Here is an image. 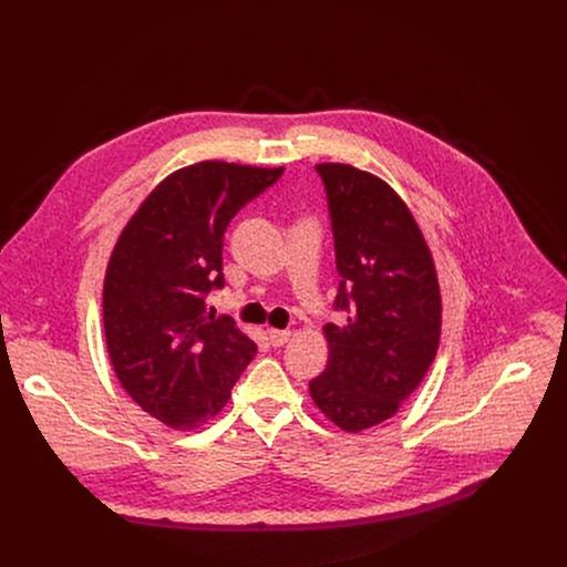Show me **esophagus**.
Returning a JSON list of instances; mask_svg holds the SVG:
<instances>
[{
    "instance_id": "1",
    "label": "esophagus",
    "mask_w": 567,
    "mask_h": 567,
    "mask_svg": "<svg viewBox=\"0 0 567 567\" xmlns=\"http://www.w3.org/2000/svg\"><path fill=\"white\" fill-rule=\"evenodd\" d=\"M289 339H291V332H282V330H267V341H269L274 348H282Z\"/></svg>"
}]
</instances>
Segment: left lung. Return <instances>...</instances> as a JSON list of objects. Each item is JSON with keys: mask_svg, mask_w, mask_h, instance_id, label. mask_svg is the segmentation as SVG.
I'll use <instances>...</instances> for the list:
<instances>
[{"mask_svg": "<svg viewBox=\"0 0 567 567\" xmlns=\"http://www.w3.org/2000/svg\"><path fill=\"white\" fill-rule=\"evenodd\" d=\"M328 190L343 326L328 322L330 359L309 383L318 411L359 433L390 420L429 372L442 332V296L426 239L381 177L318 164Z\"/></svg>", "mask_w": 567, "mask_h": 567, "instance_id": "1", "label": "left lung"}]
</instances>
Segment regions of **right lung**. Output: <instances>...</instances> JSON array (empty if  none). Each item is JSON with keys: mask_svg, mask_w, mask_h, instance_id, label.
Listing matches in <instances>:
<instances>
[{"mask_svg": "<svg viewBox=\"0 0 567 567\" xmlns=\"http://www.w3.org/2000/svg\"><path fill=\"white\" fill-rule=\"evenodd\" d=\"M285 168L199 161L171 173L121 230L103 285L112 368L134 403L175 431L208 424L256 343L206 296L224 285V230Z\"/></svg>", "mask_w": 567, "mask_h": 567, "instance_id": "obj_1", "label": "right lung"}]
</instances>
